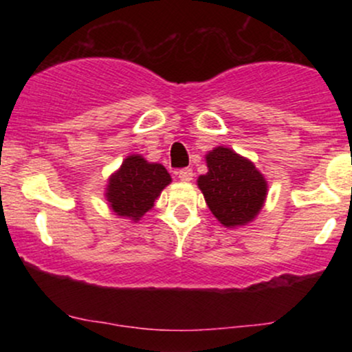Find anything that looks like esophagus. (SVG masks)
<instances>
[{
  "label": "esophagus",
  "mask_w": 352,
  "mask_h": 352,
  "mask_svg": "<svg viewBox=\"0 0 352 352\" xmlns=\"http://www.w3.org/2000/svg\"><path fill=\"white\" fill-rule=\"evenodd\" d=\"M177 175H179L180 182H190L193 179V170L192 168H182V170L177 172Z\"/></svg>",
  "instance_id": "obj_1"
}]
</instances>
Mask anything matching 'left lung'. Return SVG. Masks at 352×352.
Wrapping results in <instances>:
<instances>
[{"label":"left lung","mask_w":352,"mask_h":352,"mask_svg":"<svg viewBox=\"0 0 352 352\" xmlns=\"http://www.w3.org/2000/svg\"><path fill=\"white\" fill-rule=\"evenodd\" d=\"M208 172L197 179L210 212L223 227L248 225L263 208L268 182L246 157L218 145L207 152Z\"/></svg>","instance_id":"8db88e82"}]
</instances>
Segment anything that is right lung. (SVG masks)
<instances>
[{"label": "right lung", "mask_w": 352, "mask_h": 352, "mask_svg": "<svg viewBox=\"0 0 352 352\" xmlns=\"http://www.w3.org/2000/svg\"><path fill=\"white\" fill-rule=\"evenodd\" d=\"M170 182V173L162 164L148 162L140 153H131L109 175L104 197L117 217L139 221Z\"/></svg>", "instance_id": "right-lung-1"}]
</instances>
